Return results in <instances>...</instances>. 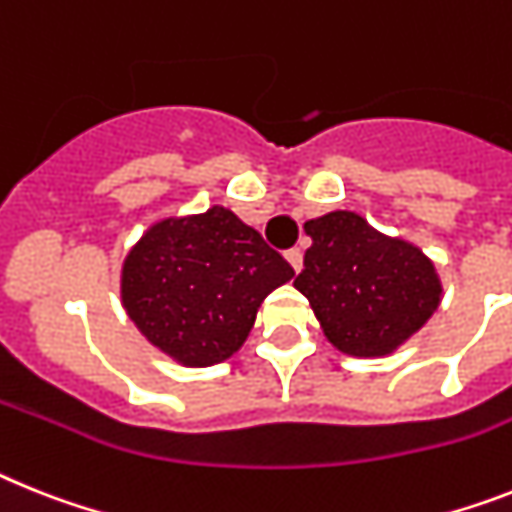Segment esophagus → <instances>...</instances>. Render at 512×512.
<instances>
[{
	"label": "esophagus",
	"mask_w": 512,
	"mask_h": 512,
	"mask_svg": "<svg viewBox=\"0 0 512 512\" xmlns=\"http://www.w3.org/2000/svg\"><path fill=\"white\" fill-rule=\"evenodd\" d=\"M286 260H289V265L296 270V273L302 270L304 257H302V252H299V249H289V252H286Z\"/></svg>",
	"instance_id": "1"
}]
</instances>
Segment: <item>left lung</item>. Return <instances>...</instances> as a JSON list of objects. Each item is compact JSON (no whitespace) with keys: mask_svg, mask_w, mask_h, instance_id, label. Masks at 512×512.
Listing matches in <instances>:
<instances>
[{"mask_svg":"<svg viewBox=\"0 0 512 512\" xmlns=\"http://www.w3.org/2000/svg\"><path fill=\"white\" fill-rule=\"evenodd\" d=\"M304 231L312 247L294 286L341 354H395L440 307V273L409 239L382 234L354 210H330Z\"/></svg>","mask_w":512,"mask_h":512,"instance_id":"left-lung-1","label":"left lung"}]
</instances>
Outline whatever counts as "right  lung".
<instances>
[{
    "mask_svg": "<svg viewBox=\"0 0 512 512\" xmlns=\"http://www.w3.org/2000/svg\"><path fill=\"white\" fill-rule=\"evenodd\" d=\"M291 265L223 205L150 223L122 263L119 294L135 328L182 367L242 349L257 309Z\"/></svg>",
    "mask_w": 512,
    "mask_h": 512,
    "instance_id": "1",
    "label": "right lung"
}]
</instances>
